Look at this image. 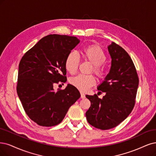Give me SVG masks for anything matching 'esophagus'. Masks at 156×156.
<instances>
[{
	"label": "esophagus",
	"instance_id": "1",
	"mask_svg": "<svg viewBox=\"0 0 156 156\" xmlns=\"http://www.w3.org/2000/svg\"><path fill=\"white\" fill-rule=\"evenodd\" d=\"M86 98L85 95L83 93H80V98L81 99H84Z\"/></svg>",
	"mask_w": 156,
	"mask_h": 156
}]
</instances>
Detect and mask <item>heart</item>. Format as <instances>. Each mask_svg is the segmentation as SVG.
Segmentation results:
<instances>
[{
    "instance_id": "obj_1",
    "label": "heart",
    "mask_w": 156,
    "mask_h": 156,
    "mask_svg": "<svg viewBox=\"0 0 156 156\" xmlns=\"http://www.w3.org/2000/svg\"><path fill=\"white\" fill-rule=\"evenodd\" d=\"M83 57L86 61L92 64L90 72H93L99 79H103L105 72L103 63L105 62L106 56L103 49L98 45L87 46L83 49ZM79 63L80 58L78 53L75 51H72L66 57L64 66L69 73L74 74L77 71ZM69 83L80 92H84L95 84V79L92 75H79L76 77L71 78Z\"/></svg>"
}]
</instances>
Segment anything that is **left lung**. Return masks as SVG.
<instances>
[{"label":"left lung","instance_id":"1","mask_svg":"<svg viewBox=\"0 0 156 156\" xmlns=\"http://www.w3.org/2000/svg\"><path fill=\"white\" fill-rule=\"evenodd\" d=\"M108 49L112 58L110 70L98 87L106 94L103 99L96 94L86 95L91 102L86 112L87 121L101 130L114 128L129 115L135 105L139 84L136 69L128 53L115 42Z\"/></svg>","mask_w":156,"mask_h":156}]
</instances>
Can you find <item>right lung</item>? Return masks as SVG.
I'll return each instance as SVG.
<instances>
[{"instance_id":"add662e5","label":"right lung","mask_w":156,"mask_h":156,"mask_svg":"<svg viewBox=\"0 0 156 156\" xmlns=\"http://www.w3.org/2000/svg\"><path fill=\"white\" fill-rule=\"evenodd\" d=\"M79 42L76 37L48 35L21 58L17 92L26 114L37 125H58L80 97L79 90L69 84L64 90L53 89L55 83L66 82L64 62Z\"/></svg>"}]
</instances>
